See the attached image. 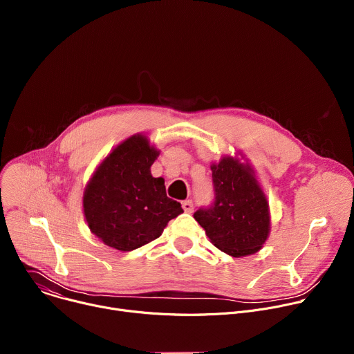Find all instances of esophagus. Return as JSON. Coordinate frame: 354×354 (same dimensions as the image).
<instances>
[{
	"label": "esophagus",
	"instance_id": "esophagus-1",
	"mask_svg": "<svg viewBox=\"0 0 354 354\" xmlns=\"http://www.w3.org/2000/svg\"><path fill=\"white\" fill-rule=\"evenodd\" d=\"M182 207H183V210H185L186 213H192V212H193V203H192V200H183V201H182Z\"/></svg>",
	"mask_w": 354,
	"mask_h": 354
}]
</instances>
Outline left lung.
I'll use <instances>...</instances> for the list:
<instances>
[{
	"instance_id": "obj_1",
	"label": "left lung",
	"mask_w": 354,
	"mask_h": 354,
	"mask_svg": "<svg viewBox=\"0 0 354 354\" xmlns=\"http://www.w3.org/2000/svg\"><path fill=\"white\" fill-rule=\"evenodd\" d=\"M216 189L214 205L193 217L205 228L210 242L234 258L257 254L270 234L268 197L254 168L238 156L212 162Z\"/></svg>"
}]
</instances>
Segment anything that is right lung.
Masks as SVG:
<instances>
[{
  "mask_svg": "<svg viewBox=\"0 0 354 354\" xmlns=\"http://www.w3.org/2000/svg\"><path fill=\"white\" fill-rule=\"evenodd\" d=\"M160 151L147 136L123 140L88 180L82 210L93 235L105 245L129 252L157 239L168 223L183 213L169 198L164 178L151 175Z\"/></svg>",
  "mask_w": 354,
  "mask_h": 354,
  "instance_id": "add662e5",
  "label": "right lung"
}]
</instances>
